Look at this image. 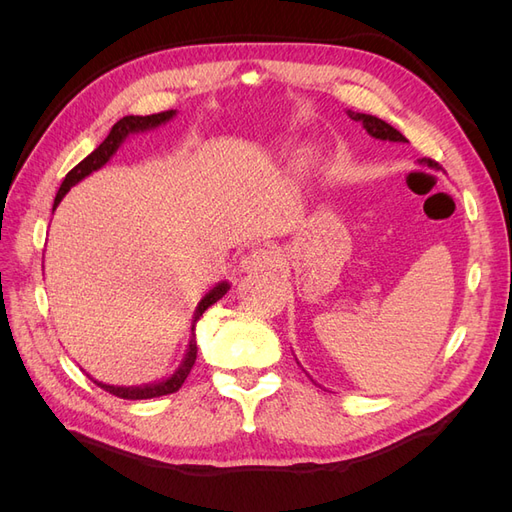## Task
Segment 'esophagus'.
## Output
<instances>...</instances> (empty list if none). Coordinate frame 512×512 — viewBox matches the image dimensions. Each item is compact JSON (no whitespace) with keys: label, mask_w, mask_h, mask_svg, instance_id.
I'll use <instances>...</instances> for the list:
<instances>
[{"label":"esophagus","mask_w":512,"mask_h":512,"mask_svg":"<svg viewBox=\"0 0 512 512\" xmlns=\"http://www.w3.org/2000/svg\"><path fill=\"white\" fill-rule=\"evenodd\" d=\"M277 262H280V256H277V252L269 250V247H258V250L247 252L241 258V271L243 273L269 271V269L277 267Z\"/></svg>","instance_id":"esophagus-1"}]
</instances>
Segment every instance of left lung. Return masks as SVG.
<instances>
[{
  "mask_svg": "<svg viewBox=\"0 0 512 512\" xmlns=\"http://www.w3.org/2000/svg\"><path fill=\"white\" fill-rule=\"evenodd\" d=\"M348 117L352 121H359L361 126L365 128V132L369 136H374L376 141H389V143H408V138L397 132L393 126H389V123L374 117V115H365V113H354V111H346ZM299 363V361H297Z\"/></svg>",
  "mask_w": 512,
  "mask_h": 512,
  "instance_id": "left-lung-1",
  "label": "left lung"
}]
</instances>
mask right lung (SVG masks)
<instances>
[{
  "mask_svg": "<svg viewBox=\"0 0 512 512\" xmlns=\"http://www.w3.org/2000/svg\"><path fill=\"white\" fill-rule=\"evenodd\" d=\"M177 115V111H164V113H158V115H147V117H141V115H128L119 119L115 126L111 128V132H108V136L102 141V145L98 149H94L89 153V156L76 164L70 173L66 175L64 183H61V188L55 196V205H53V211L57 209V205L61 203V198H64L72 185L81 183L85 177H89L91 173H96V170H100L106 162H111V158L117 153V149L126 143V138L132 136V134H141V132H147V130H153V128H160L164 126V123H168L170 119H173ZM230 290V284L228 282H220L215 284L209 292H205V297L198 301L196 309H194V318H192V327H190V342H188V348H185V354L183 359L179 363V367L173 371V374L162 378V380H156V382H149V384H141V386H115V384H106V382H100L96 378L94 380L100 389L113 393L117 397H123V399H151V397H162V395H170L181 389V384L185 382V378H188V374L194 367V361H196V352H198V346H196V324L198 320L203 318V314L207 312V309L218 303L224 294Z\"/></svg>",
  "mask_w": 512,
  "mask_h": 512,
  "instance_id": "1",
  "label": "right lung"
}]
</instances>
